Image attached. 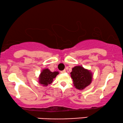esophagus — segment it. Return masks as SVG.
I'll list each match as a JSON object with an SVG mask.
<instances>
[{
    "instance_id": "1",
    "label": "esophagus",
    "mask_w": 123,
    "mask_h": 123,
    "mask_svg": "<svg viewBox=\"0 0 123 123\" xmlns=\"http://www.w3.org/2000/svg\"><path fill=\"white\" fill-rule=\"evenodd\" d=\"M61 73H65V70L64 69V70H63V71H61Z\"/></svg>"
}]
</instances>
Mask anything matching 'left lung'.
I'll list each match as a JSON object with an SVG mask.
<instances>
[{
  "instance_id": "left-lung-1",
  "label": "left lung",
  "mask_w": 123,
  "mask_h": 123,
  "mask_svg": "<svg viewBox=\"0 0 123 123\" xmlns=\"http://www.w3.org/2000/svg\"><path fill=\"white\" fill-rule=\"evenodd\" d=\"M71 77L76 89L82 90L91 84L93 74L88 69L82 66H76L72 68Z\"/></svg>"
}]
</instances>
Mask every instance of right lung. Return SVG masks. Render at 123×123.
Returning <instances> with one entry per match:
<instances>
[{
  "label": "right lung",
  "instance_id": "right-lung-1",
  "mask_svg": "<svg viewBox=\"0 0 123 123\" xmlns=\"http://www.w3.org/2000/svg\"><path fill=\"white\" fill-rule=\"evenodd\" d=\"M59 72H51L49 69H44L41 72L39 77V83L43 86H47L48 85L51 84L53 79H55Z\"/></svg>",
  "mask_w": 123,
  "mask_h": 123
}]
</instances>
